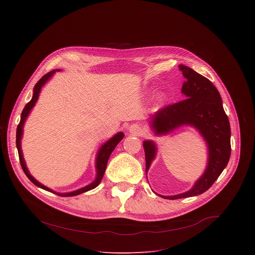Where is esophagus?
<instances>
[{
	"label": "esophagus",
	"instance_id": "34e87169",
	"mask_svg": "<svg viewBox=\"0 0 255 255\" xmlns=\"http://www.w3.org/2000/svg\"><path fill=\"white\" fill-rule=\"evenodd\" d=\"M129 131H130L132 134H134V135H140L143 130H142L141 126H139L138 124H133V125H131V126L129 127Z\"/></svg>",
	"mask_w": 255,
	"mask_h": 255
}]
</instances>
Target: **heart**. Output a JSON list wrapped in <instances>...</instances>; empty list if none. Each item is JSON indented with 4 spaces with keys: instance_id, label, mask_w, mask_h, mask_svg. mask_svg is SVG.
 <instances>
[{
    "instance_id": "b5f03b06",
    "label": "heart",
    "mask_w": 255,
    "mask_h": 255,
    "mask_svg": "<svg viewBox=\"0 0 255 255\" xmlns=\"http://www.w3.org/2000/svg\"><path fill=\"white\" fill-rule=\"evenodd\" d=\"M165 97H166V96H165V94H161V95H160V99H161V100L165 99Z\"/></svg>"
}]
</instances>
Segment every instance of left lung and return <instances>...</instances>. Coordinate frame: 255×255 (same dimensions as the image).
<instances>
[{
	"label": "left lung",
	"instance_id": "1",
	"mask_svg": "<svg viewBox=\"0 0 255 255\" xmlns=\"http://www.w3.org/2000/svg\"><path fill=\"white\" fill-rule=\"evenodd\" d=\"M186 81L181 87L185 100L167 106L149 118L150 127L155 135H165L183 126H191L204 138L208 148V161L204 173L196 180L193 188L174 196H157L175 200L201 195L209 190L222 173L231 154V130L224 111L221 96L216 87L193 68L179 64ZM143 148L148 169L154 160L157 147L154 141H143Z\"/></svg>",
	"mask_w": 255,
	"mask_h": 255
}]
</instances>
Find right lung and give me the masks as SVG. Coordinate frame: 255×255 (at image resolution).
Here are the masks:
<instances>
[{
  "label": "right lung",
  "instance_id": "obj_1",
  "mask_svg": "<svg viewBox=\"0 0 255 255\" xmlns=\"http://www.w3.org/2000/svg\"><path fill=\"white\" fill-rule=\"evenodd\" d=\"M56 71H60V69H53L51 71H49L48 74L44 75L39 81L38 83L35 85L34 89H33V96H32V99L31 101L26 104L25 108L23 109L22 111V114H21V119H20V123L17 127V132H16V146H17V149H18V153H19V159H20V163H21V166L25 172V174L27 175V177L32 181V183L37 186L38 188L40 189H43L45 191H48V192H51L53 194H56L60 197H72V196H78L80 194H83V193H86L88 191H91L95 188H97L101 180L104 176V173H105V170H106V167H107V163H108V160H109V157H110L111 153L113 152V150L115 149V147L118 145V143L123 139L124 137V133L123 132H118L117 134H115L113 137H111L110 139H109L108 141H106L102 146L100 147L98 153H97V156H96V178L94 179V181H92L91 184H89L88 186L84 187V188H81L79 190H76V191H72V192H68V193H58V192H55L47 187H45L44 185H42L41 183H39V181L37 179H35L29 172L27 166H26V162H25V159L23 157V153H22V149H21V139H22V136H23V127H24V124H25V121L28 117V115L30 114L31 110L33 109V107L35 106L36 102H37L38 98H39V94L41 92V89L42 87L53 77V75L55 74Z\"/></svg>",
  "mask_w": 255,
  "mask_h": 255
}]
</instances>
